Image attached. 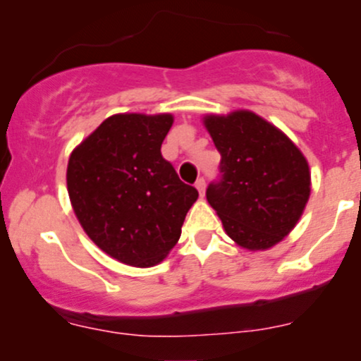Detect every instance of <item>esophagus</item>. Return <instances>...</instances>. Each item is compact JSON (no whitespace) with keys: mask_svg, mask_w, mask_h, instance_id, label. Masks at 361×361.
I'll return each mask as SVG.
<instances>
[{"mask_svg":"<svg viewBox=\"0 0 361 361\" xmlns=\"http://www.w3.org/2000/svg\"><path fill=\"white\" fill-rule=\"evenodd\" d=\"M195 188L198 190L200 197H204V195H205V180H204V178H198L197 183H195Z\"/></svg>","mask_w":361,"mask_h":361,"instance_id":"esophagus-1","label":"esophagus"}]
</instances>
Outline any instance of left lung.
I'll list each match as a JSON object with an SVG mask.
<instances>
[{"label": "left lung", "instance_id": "8db88e82", "mask_svg": "<svg viewBox=\"0 0 361 361\" xmlns=\"http://www.w3.org/2000/svg\"><path fill=\"white\" fill-rule=\"evenodd\" d=\"M204 126L221 152V180L209 185L207 202L238 246L270 250L292 233L307 205V159L255 111L209 114Z\"/></svg>", "mask_w": 361, "mask_h": 361}]
</instances>
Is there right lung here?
<instances>
[{
	"label": "right lung",
	"mask_w": 361,
	"mask_h": 361,
	"mask_svg": "<svg viewBox=\"0 0 361 361\" xmlns=\"http://www.w3.org/2000/svg\"><path fill=\"white\" fill-rule=\"evenodd\" d=\"M173 120L171 114L111 115L69 156L68 193L82 231L128 267L166 258L198 198L161 156Z\"/></svg>",
	"instance_id": "obj_1"
}]
</instances>
